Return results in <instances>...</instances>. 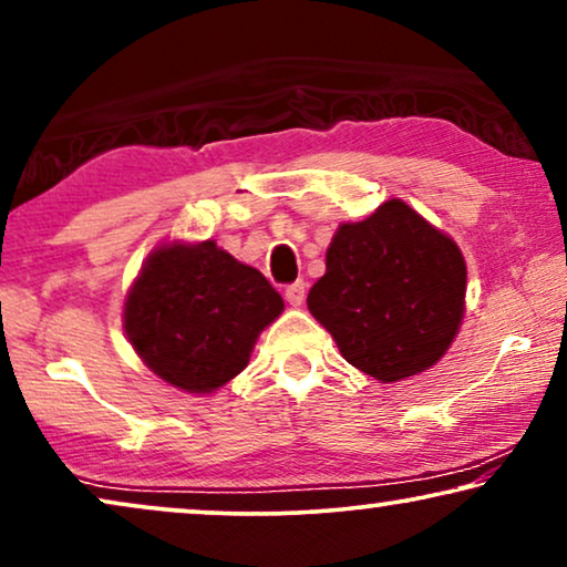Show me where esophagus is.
I'll list each match as a JSON object with an SVG mask.
<instances>
[{
    "label": "esophagus",
    "instance_id": "34e87169",
    "mask_svg": "<svg viewBox=\"0 0 567 567\" xmlns=\"http://www.w3.org/2000/svg\"><path fill=\"white\" fill-rule=\"evenodd\" d=\"M305 293H307V286H305V281H293V284L286 286L284 297H286V301H289L291 307H299L301 301H305Z\"/></svg>",
    "mask_w": 567,
    "mask_h": 567
}]
</instances>
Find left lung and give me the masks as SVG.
Segmentation results:
<instances>
[{
    "instance_id": "left-lung-1",
    "label": "left lung",
    "mask_w": 567,
    "mask_h": 567,
    "mask_svg": "<svg viewBox=\"0 0 567 567\" xmlns=\"http://www.w3.org/2000/svg\"><path fill=\"white\" fill-rule=\"evenodd\" d=\"M307 307L348 363L379 382L433 367L460 330L467 266L454 239L392 198L343 224Z\"/></svg>"
}]
</instances>
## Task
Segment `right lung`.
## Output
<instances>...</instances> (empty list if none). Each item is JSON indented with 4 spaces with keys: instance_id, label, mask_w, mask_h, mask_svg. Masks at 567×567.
I'll return each mask as SVG.
<instances>
[{
    "instance_id": "right-lung-1",
    "label": "right lung",
    "mask_w": 567,
    "mask_h": 567,
    "mask_svg": "<svg viewBox=\"0 0 567 567\" xmlns=\"http://www.w3.org/2000/svg\"><path fill=\"white\" fill-rule=\"evenodd\" d=\"M281 312L268 278L208 239L152 252L123 322L154 374L185 392H212L247 367L260 330Z\"/></svg>"
}]
</instances>
